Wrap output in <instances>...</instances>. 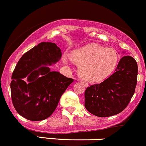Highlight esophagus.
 Returning a JSON list of instances; mask_svg holds the SVG:
<instances>
[{"label":"esophagus","mask_w":146,"mask_h":146,"mask_svg":"<svg viewBox=\"0 0 146 146\" xmlns=\"http://www.w3.org/2000/svg\"><path fill=\"white\" fill-rule=\"evenodd\" d=\"M82 82L83 83V84L84 85V86H86H86H88V83H86V82H84V81H83V82Z\"/></svg>","instance_id":"1"}]
</instances>
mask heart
Returning a JSON list of instances; mask_svg holds the SVG:
<instances>
[{
    "label": "heart",
    "mask_w": 146,
    "mask_h": 146,
    "mask_svg": "<svg viewBox=\"0 0 146 146\" xmlns=\"http://www.w3.org/2000/svg\"><path fill=\"white\" fill-rule=\"evenodd\" d=\"M72 59L80 65L79 73L82 78L90 82H98L114 71L119 54L113 48L90 44L73 51Z\"/></svg>",
    "instance_id": "obj_1"
}]
</instances>
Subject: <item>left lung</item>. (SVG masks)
I'll use <instances>...</instances> for the list:
<instances>
[{
    "label": "left lung",
    "mask_w": 146,
    "mask_h": 146,
    "mask_svg": "<svg viewBox=\"0 0 146 146\" xmlns=\"http://www.w3.org/2000/svg\"><path fill=\"white\" fill-rule=\"evenodd\" d=\"M138 66L130 56L121 58L113 75L100 84L85 90V108L100 117L115 115L123 111L135 93Z\"/></svg>",
    "instance_id": "1"
}]
</instances>
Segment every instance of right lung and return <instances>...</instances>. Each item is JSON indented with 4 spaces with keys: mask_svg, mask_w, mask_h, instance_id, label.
Segmentation results:
<instances>
[{
    "mask_svg": "<svg viewBox=\"0 0 146 146\" xmlns=\"http://www.w3.org/2000/svg\"><path fill=\"white\" fill-rule=\"evenodd\" d=\"M61 56V50L55 43L41 42L18 62L10 87L13 105L22 117L42 121L55 111L61 96L73 82L47 66L56 64Z\"/></svg>",
    "mask_w": 146,
    "mask_h": 146,
    "instance_id": "obj_1",
    "label": "right lung"
}]
</instances>
